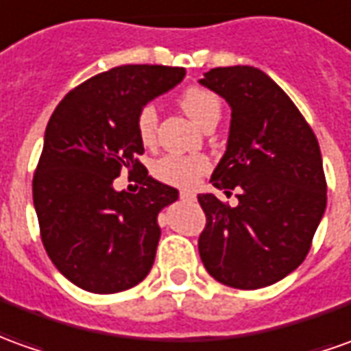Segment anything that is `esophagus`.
Returning <instances> with one entry per match:
<instances>
[{"mask_svg": "<svg viewBox=\"0 0 351 351\" xmlns=\"http://www.w3.org/2000/svg\"><path fill=\"white\" fill-rule=\"evenodd\" d=\"M180 199L181 200H189V202H193V200H197V195L193 193V191H180Z\"/></svg>", "mask_w": 351, "mask_h": 351, "instance_id": "obj_1", "label": "esophagus"}]
</instances>
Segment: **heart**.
I'll use <instances>...</instances> for the list:
<instances>
[{
	"label": "heart",
	"mask_w": 351,
	"mask_h": 351,
	"mask_svg": "<svg viewBox=\"0 0 351 351\" xmlns=\"http://www.w3.org/2000/svg\"><path fill=\"white\" fill-rule=\"evenodd\" d=\"M180 105L187 114L199 125H204L214 118H219L221 112V103L214 91L202 88V86H189L180 93ZM156 125H158V114L152 105H143L137 110L135 116V128L143 143H151L156 135ZM210 168V162L206 156L200 154H166L160 160L154 164V176L158 180L187 187L199 180L202 173H206Z\"/></svg>",
	"instance_id": "1"
}]
</instances>
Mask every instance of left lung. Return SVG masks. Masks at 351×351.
<instances>
[{"mask_svg":"<svg viewBox=\"0 0 351 351\" xmlns=\"http://www.w3.org/2000/svg\"><path fill=\"white\" fill-rule=\"evenodd\" d=\"M200 84L231 105L227 151L210 181L226 193L239 189L235 208L199 195L206 216L200 260L227 287H269L304 262L327 206L317 137L262 70L219 66Z\"/></svg>","mask_w":351,"mask_h":351,"instance_id":"left-lung-1","label":"left lung"}]
</instances>
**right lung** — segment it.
Wrapping results in <instances>:
<instances>
[{
  "instance_id": "add662e5",
  "label": "right lung",
  "mask_w": 351,
  "mask_h": 351,
  "mask_svg": "<svg viewBox=\"0 0 351 351\" xmlns=\"http://www.w3.org/2000/svg\"><path fill=\"white\" fill-rule=\"evenodd\" d=\"M183 76L180 66H116L70 89L51 114L34 171V208L51 262L84 291H128L151 271L156 216L178 200V189L152 180L139 160L145 149L135 116ZM120 171L142 185L137 193L114 191Z\"/></svg>"
}]
</instances>
